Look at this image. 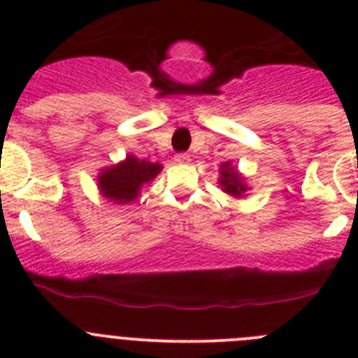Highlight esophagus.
Returning <instances> with one entry per match:
<instances>
[{"label":"esophagus","mask_w":358,"mask_h":358,"mask_svg":"<svg viewBox=\"0 0 358 358\" xmlns=\"http://www.w3.org/2000/svg\"><path fill=\"white\" fill-rule=\"evenodd\" d=\"M173 159H176V163H179V164L189 163V156H188V154H185V152H182V154H177Z\"/></svg>","instance_id":"esophagus-1"}]
</instances>
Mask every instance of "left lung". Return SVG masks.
<instances>
[{"instance_id":"obj_1","label":"left lung","mask_w":358,"mask_h":358,"mask_svg":"<svg viewBox=\"0 0 358 358\" xmlns=\"http://www.w3.org/2000/svg\"><path fill=\"white\" fill-rule=\"evenodd\" d=\"M218 185H220L224 194L236 199H240L248 192V182H245L242 173L236 170V166H233L231 161H226L218 166Z\"/></svg>"}]
</instances>
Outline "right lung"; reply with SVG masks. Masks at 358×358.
<instances>
[{
    "label": "right lung",
    "instance_id": "obj_1",
    "mask_svg": "<svg viewBox=\"0 0 358 358\" xmlns=\"http://www.w3.org/2000/svg\"><path fill=\"white\" fill-rule=\"evenodd\" d=\"M163 170V164L138 159L134 154L113 166L100 170L96 185L100 194L115 204H131L141 194V188L152 182L157 173Z\"/></svg>",
    "mask_w": 358,
    "mask_h": 358
}]
</instances>
